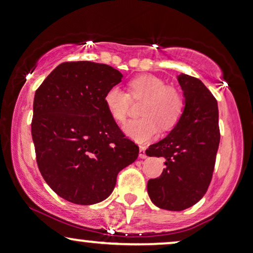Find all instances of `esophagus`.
Masks as SVG:
<instances>
[{
    "mask_svg": "<svg viewBox=\"0 0 253 253\" xmlns=\"http://www.w3.org/2000/svg\"><path fill=\"white\" fill-rule=\"evenodd\" d=\"M139 158H142V160H144L146 158V152H145V146H139Z\"/></svg>",
    "mask_w": 253,
    "mask_h": 253,
    "instance_id": "34e87169",
    "label": "esophagus"
}]
</instances>
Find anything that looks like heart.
I'll use <instances>...</instances> for the list:
<instances>
[{
  "label": "heart",
  "mask_w": 253,
  "mask_h": 253,
  "mask_svg": "<svg viewBox=\"0 0 253 253\" xmlns=\"http://www.w3.org/2000/svg\"><path fill=\"white\" fill-rule=\"evenodd\" d=\"M133 97H146L142 107V118L129 120L122 126L126 137L137 143H146L157 136L161 124L169 129L178 121L183 110V99L176 90L168 88L163 80L152 75H142L130 82ZM104 103L115 121L126 117L130 96L121 86L114 85L104 95Z\"/></svg>",
  "instance_id": "1"
}]
</instances>
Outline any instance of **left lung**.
Segmentation results:
<instances>
[{"instance_id":"left-lung-1","label":"left lung","mask_w":253,"mask_h":253,"mask_svg":"<svg viewBox=\"0 0 253 253\" xmlns=\"http://www.w3.org/2000/svg\"><path fill=\"white\" fill-rule=\"evenodd\" d=\"M177 81L184 96L182 115L169 135L146 150L150 157H164L167 165L158 178L149 179V197L170 211L185 210L205 195L220 139L218 104L210 90L185 74Z\"/></svg>"}]
</instances>
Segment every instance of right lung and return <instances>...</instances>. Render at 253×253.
Instances as JSON below:
<instances>
[{
    "label": "right lung",
    "mask_w": 253,
    "mask_h": 253,
    "mask_svg": "<svg viewBox=\"0 0 253 253\" xmlns=\"http://www.w3.org/2000/svg\"><path fill=\"white\" fill-rule=\"evenodd\" d=\"M122 79L110 65L65 62L36 90L31 136L37 165L65 201H104L117 173L138 157V146L124 136L104 103L105 92Z\"/></svg>",
    "instance_id": "1"
}]
</instances>
